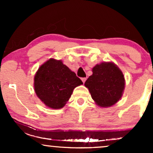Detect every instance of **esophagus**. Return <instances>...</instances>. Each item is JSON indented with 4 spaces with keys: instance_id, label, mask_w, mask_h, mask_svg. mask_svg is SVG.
<instances>
[{
    "instance_id": "34e87169",
    "label": "esophagus",
    "mask_w": 153,
    "mask_h": 153,
    "mask_svg": "<svg viewBox=\"0 0 153 153\" xmlns=\"http://www.w3.org/2000/svg\"><path fill=\"white\" fill-rule=\"evenodd\" d=\"M81 80L82 81V82H83V83H84V82H85V80H86V78H81Z\"/></svg>"
}]
</instances>
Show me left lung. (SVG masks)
I'll return each instance as SVG.
<instances>
[{
  "instance_id": "obj_1",
  "label": "left lung",
  "mask_w": 153,
  "mask_h": 153,
  "mask_svg": "<svg viewBox=\"0 0 153 153\" xmlns=\"http://www.w3.org/2000/svg\"><path fill=\"white\" fill-rule=\"evenodd\" d=\"M85 82L91 97L101 107H109L122 98L125 80L122 71L113 62H102L92 69Z\"/></svg>"
}]
</instances>
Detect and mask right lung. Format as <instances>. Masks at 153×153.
I'll return each mask as SVG.
<instances>
[{
	"mask_svg": "<svg viewBox=\"0 0 153 153\" xmlns=\"http://www.w3.org/2000/svg\"><path fill=\"white\" fill-rule=\"evenodd\" d=\"M82 84L74 72L61 60L50 59L42 65L34 76V91L47 106L62 108L75 88Z\"/></svg>",
	"mask_w": 153,
	"mask_h": 153,
	"instance_id": "right-lung-1",
	"label": "right lung"
}]
</instances>
